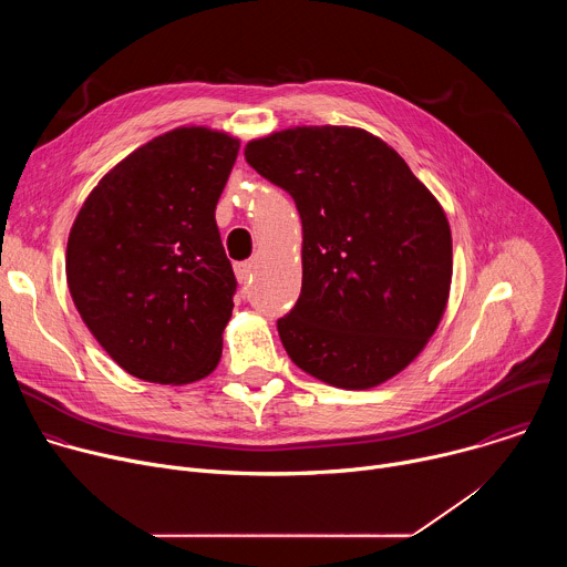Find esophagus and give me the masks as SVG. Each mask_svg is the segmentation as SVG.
Returning a JSON list of instances; mask_svg holds the SVG:
<instances>
[{
    "mask_svg": "<svg viewBox=\"0 0 567 567\" xmlns=\"http://www.w3.org/2000/svg\"><path fill=\"white\" fill-rule=\"evenodd\" d=\"M235 276L239 282H249L251 276H254V262H237L235 265Z\"/></svg>",
    "mask_w": 567,
    "mask_h": 567,
    "instance_id": "34e87169",
    "label": "esophagus"
}]
</instances>
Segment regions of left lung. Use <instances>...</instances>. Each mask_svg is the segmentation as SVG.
Returning a JSON list of instances; mask_svg holds the SVG:
<instances>
[{
	"instance_id": "left-lung-1",
	"label": "left lung",
	"mask_w": 567,
	"mask_h": 567,
	"mask_svg": "<svg viewBox=\"0 0 567 567\" xmlns=\"http://www.w3.org/2000/svg\"><path fill=\"white\" fill-rule=\"evenodd\" d=\"M249 166L296 202L302 289L278 318L291 361L348 390L406 368L444 313L451 228L431 190L381 138L296 127L251 141Z\"/></svg>"
}]
</instances>
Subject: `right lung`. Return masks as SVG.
Segmentation results:
<instances>
[{"mask_svg": "<svg viewBox=\"0 0 567 567\" xmlns=\"http://www.w3.org/2000/svg\"><path fill=\"white\" fill-rule=\"evenodd\" d=\"M239 141L179 127L107 173L80 208L66 282L85 326L130 374L190 383L215 370L237 280L215 206Z\"/></svg>", "mask_w": 567, "mask_h": 567, "instance_id": "obj_1", "label": "right lung"}]
</instances>
